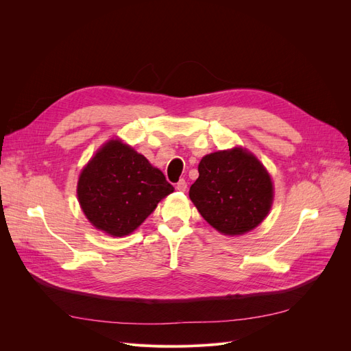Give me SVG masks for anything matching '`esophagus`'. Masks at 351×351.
<instances>
[{
  "label": "esophagus",
  "mask_w": 351,
  "mask_h": 351,
  "mask_svg": "<svg viewBox=\"0 0 351 351\" xmlns=\"http://www.w3.org/2000/svg\"><path fill=\"white\" fill-rule=\"evenodd\" d=\"M176 189L180 191V192H185L188 189V183L185 179H180L178 183H176Z\"/></svg>",
  "instance_id": "34e87169"
}]
</instances>
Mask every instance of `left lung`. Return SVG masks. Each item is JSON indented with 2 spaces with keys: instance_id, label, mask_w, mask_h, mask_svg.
Masks as SVG:
<instances>
[{
  "instance_id": "left-lung-1",
  "label": "left lung",
  "mask_w": 351,
  "mask_h": 351,
  "mask_svg": "<svg viewBox=\"0 0 351 351\" xmlns=\"http://www.w3.org/2000/svg\"><path fill=\"white\" fill-rule=\"evenodd\" d=\"M197 171L189 197L212 228L237 236L263 222L273 204V183L253 154L243 147L217 151L202 158Z\"/></svg>"
}]
</instances>
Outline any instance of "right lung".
<instances>
[{
  "label": "right lung",
  "mask_w": 351,
  "mask_h": 351,
  "mask_svg": "<svg viewBox=\"0 0 351 351\" xmlns=\"http://www.w3.org/2000/svg\"><path fill=\"white\" fill-rule=\"evenodd\" d=\"M172 192L165 175L119 139L106 142L86 163L77 188L86 219L114 237L132 233Z\"/></svg>",
  "instance_id": "add662e5"
}]
</instances>
